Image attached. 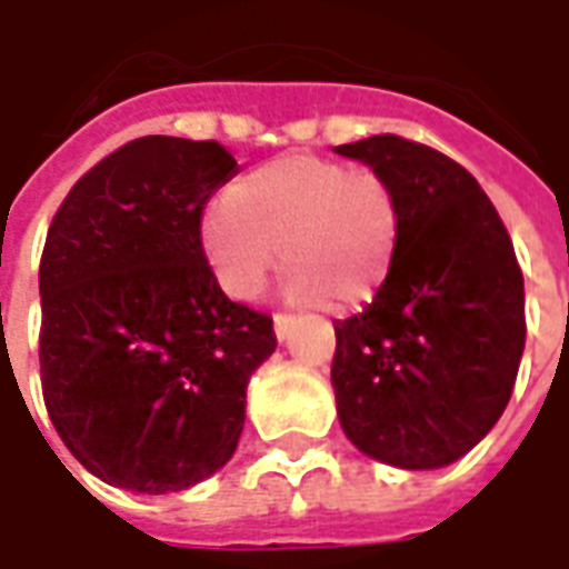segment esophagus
<instances>
[{
	"label": "esophagus",
	"instance_id": "esophagus-1",
	"mask_svg": "<svg viewBox=\"0 0 569 569\" xmlns=\"http://www.w3.org/2000/svg\"><path fill=\"white\" fill-rule=\"evenodd\" d=\"M292 317H286V313H277L273 317V335H277V341H286L289 338V332H292Z\"/></svg>",
	"mask_w": 569,
	"mask_h": 569
}]
</instances>
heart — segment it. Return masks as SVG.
Here are the masks:
<instances>
[{"mask_svg": "<svg viewBox=\"0 0 569 569\" xmlns=\"http://www.w3.org/2000/svg\"><path fill=\"white\" fill-rule=\"evenodd\" d=\"M399 231V200L383 176L296 151L228 188V203L203 216V249L240 298L259 296L283 249L289 301L347 313L383 289Z\"/></svg>", "mask_w": 569, "mask_h": 569, "instance_id": "heart-1", "label": "heart"}]
</instances>
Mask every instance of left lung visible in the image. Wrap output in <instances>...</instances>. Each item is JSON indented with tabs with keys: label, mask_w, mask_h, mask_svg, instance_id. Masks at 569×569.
<instances>
[{
	"label": "left lung",
	"mask_w": 569,
	"mask_h": 569,
	"mask_svg": "<svg viewBox=\"0 0 569 569\" xmlns=\"http://www.w3.org/2000/svg\"><path fill=\"white\" fill-rule=\"evenodd\" d=\"M399 200V249L371 305L335 322L338 420L396 469H441L488 436L525 353V277L476 176L393 133L338 146Z\"/></svg>",
	"instance_id": "left-lung-1"
}]
</instances>
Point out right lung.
<instances>
[{
  "label": "right lung",
  "instance_id": "obj_1",
  "mask_svg": "<svg viewBox=\"0 0 569 569\" xmlns=\"http://www.w3.org/2000/svg\"><path fill=\"white\" fill-rule=\"evenodd\" d=\"M237 170L219 142L142 137L81 176L48 228L44 406L112 488L179 493L219 472L277 350L271 317L224 296L200 243L203 207Z\"/></svg>",
  "mask_w": 569,
  "mask_h": 569
}]
</instances>
